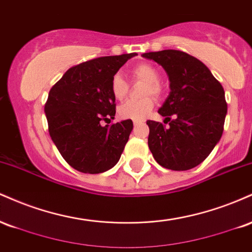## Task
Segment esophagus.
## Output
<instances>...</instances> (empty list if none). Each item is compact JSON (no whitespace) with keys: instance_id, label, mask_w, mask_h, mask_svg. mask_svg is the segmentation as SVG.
Segmentation results:
<instances>
[{"instance_id":"34e87169","label":"esophagus","mask_w":252,"mask_h":252,"mask_svg":"<svg viewBox=\"0 0 252 252\" xmlns=\"http://www.w3.org/2000/svg\"><path fill=\"white\" fill-rule=\"evenodd\" d=\"M142 123V121H134V126H138V124H141Z\"/></svg>"}]
</instances>
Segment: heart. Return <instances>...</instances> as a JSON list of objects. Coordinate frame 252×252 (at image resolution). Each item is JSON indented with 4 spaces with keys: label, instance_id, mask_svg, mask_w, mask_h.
Here are the masks:
<instances>
[{
    "label": "heart",
    "instance_id": "obj_1",
    "mask_svg": "<svg viewBox=\"0 0 252 252\" xmlns=\"http://www.w3.org/2000/svg\"><path fill=\"white\" fill-rule=\"evenodd\" d=\"M130 77L134 82H143L146 85L142 89V96L140 100H128L118 108V115L126 120L140 121L146 118L154 108L155 99L163 94V86L160 83V71L149 63H141L130 70ZM111 94L115 99L123 100L129 91V84L121 74H115L111 79Z\"/></svg>",
    "mask_w": 252,
    "mask_h": 252
}]
</instances>
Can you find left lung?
<instances>
[{
  "label": "left lung",
  "mask_w": 252,
  "mask_h": 252,
  "mask_svg": "<svg viewBox=\"0 0 252 252\" xmlns=\"http://www.w3.org/2000/svg\"><path fill=\"white\" fill-rule=\"evenodd\" d=\"M142 56L160 63L170 82L169 96L158 109L166 117L163 123L147 121L150 152L167 169L194 168L222 135L227 112L224 89L200 60L185 52L164 50Z\"/></svg>",
  "instance_id": "8db88e82"
}]
</instances>
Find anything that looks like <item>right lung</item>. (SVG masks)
Segmentation results:
<instances>
[{"label": "right lung", "mask_w": 252, "mask_h": 252, "mask_svg": "<svg viewBox=\"0 0 252 252\" xmlns=\"http://www.w3.org/2000/svg\"><path fill=\"white\" fill-rule=\"evenodd\" d=\"M136 53L100 57L68 68L50 90L45 112L48 132L72 168L98 174L115 166L132 121L110 124L116 114L111 79ZM105 122L106 126H102Z\"/></svg>", "instance_id": "add662e5"}]
</instances>
